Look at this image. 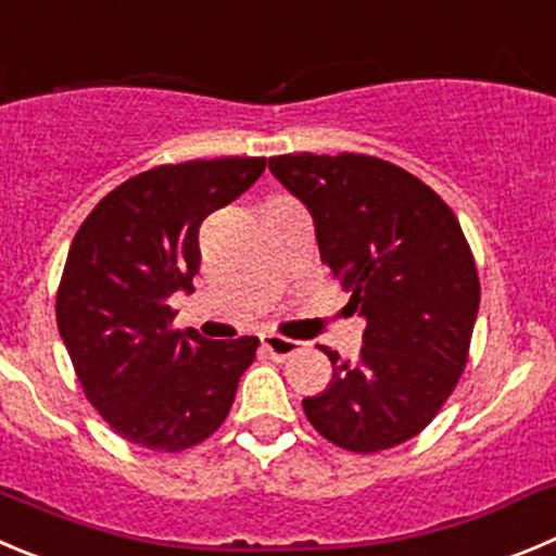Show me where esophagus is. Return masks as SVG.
<instances>
[{"instance_id":"obj_1","label":"esophagus","mask_w":556,"mask_h":556,"mask_svg":"<svg viewBox=\"0 0 556 556\" xmlns=\"http://www.w3.org/2000/svg\"><path fill=\"white\" fill-rule=\"evenodd\" d=\"M263 349L268 351V354L274 356V359H288V356H293L295 351H299V342L295 340H288V337H279V334H266L263 337Z\"/></svg>"}]
</instances>
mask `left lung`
<instances>
[{
    "label": "left lung",
    "mask_w": 556,
    "mask_h": 556,
    "mask_svg": "<svg viewBox=\"0 0 556 556\" xmlns=\"http://www.w3.org/2000/svg\"><path fill=\"white\" fill-rule=\"evenodd\" d=\"M268 169L304 202L320 261L367 324L356 365L324 349L331 381L304 414L351 453L397 447L466 367L480 279L464 230L430 186L372 155H274Z\"/></svg>",
    "instance_id": "obj_1"
}]
</instances>
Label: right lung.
Instances as JSON below:
<instances>
[{
  "mask_svg": "<svg viewBox=\"0 0 556 556\" xmlns=\"http://www.w3.org/2000/svg\"><path fill=\"white\" fill-rule=\"evenodd\" d=\"M266 159L164 164L109 191L67 252L56 329L87 401L126 442L194 447L230 414L257 337L205 340L173 329L169 295L191 293L200 225L230 205Z\"/></svg>",
  "mask_w": 556,
  "mask_h": 556,
  "instance_id": "obj_1",
  "label": "right lung"
}]
</instances>
